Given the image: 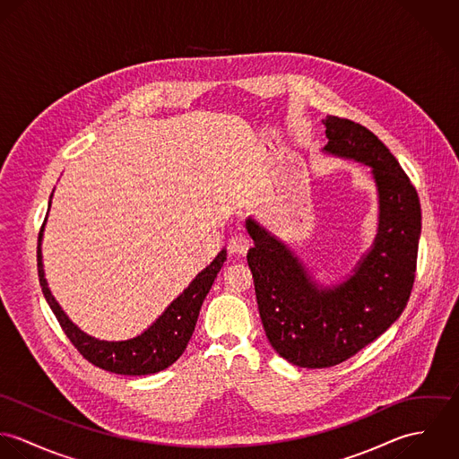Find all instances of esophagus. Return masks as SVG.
<instances>
[{
  "instance_id": "esophagus-1",
  "label": "esophagus",
  "mask_w": 459,
  "mask_h": 459,
  "mask_svg": "<svg viewBox=\"0 0 459 459\" xmlns=\"http://www.w3.org/2000/svg\"><path fill=\"white\" fill-rule=\"evenodd\" d=\"M251 238L246 233H235L230 238V251L233 255H246L251 249Z\"/></svg>"
}]
</instances>
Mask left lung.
<instances>
[{
	"label": "left lung",
	"mask_w": 459,
	"mask_h": 459,
	"mask_svg": "<svg viewBox=\"0 0 459 459\" xmlns=\"http://www.w3.org/2000/svg\"><path fill=\"white\" fill-rule=\"evenodd\" d=\"M325 152L371 168L378 189V233L353 275L318 286L304 263L253 217L247 263L272 348L299 368H332L353 357L401 316L410 299L420 237V203L389 148L346 118L324 120Z\"/></svg>",
	"instance_id": "8db88e82"
}]
</instances>
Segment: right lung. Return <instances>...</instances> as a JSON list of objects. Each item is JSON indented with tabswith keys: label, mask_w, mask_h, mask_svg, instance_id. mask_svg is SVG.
<instances>
[{
	"label": "right lung",
	"mask_w": 459,
	"mask_h": 459,
	"mask_svg": "<svg viewBox=\"0 0 459 459\" xmlns=\"http://www.w3.org/2000/svg\"><path fill=\"white\" fill-rule=\"evenodd\" d=\"M49 206H51V201H49ZM46 221L40 228L39 246H37L39 279L49 307L53 309L56 320L60 322L66 337L77 348V351L93 366L106 369L109 373L127 375V377L159 373L169 368L173 362H177L180 355L186 351L187 342L195 332L201 304L206 293L210 291L222 263L226 262V249H222L213 262L197 273L193 282L184 290V293L178 295L168 306V309L143 333L127 341H100L84 333L77 325H74L64 313V309L60 307V304L55 300L51 290L48 288V281L44 275V263H42V237H44L42 233H44Z\"/></svg>",
	"instance_id": "right-lung-1"
}]
</instances>
